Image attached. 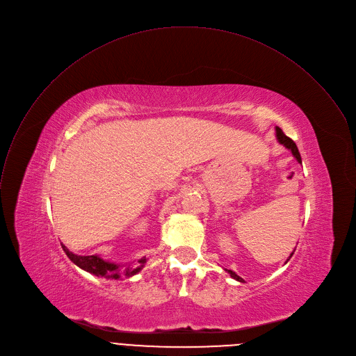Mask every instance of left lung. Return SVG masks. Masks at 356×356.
<instances>
[{"label": "left lung", "instance_id": "8db88e82", "mask_svg": "<svg viewBox=\"0 0 356 356\" xmlns=\"http://www.w3.org/2000/svg\"><path fill=\"white\" fill-rule=\"evenodd\" d=\"M276 136H277V140L280 141V143H282L283 146H285V147H288L289 150H292V153H293V156L298 159V161L302 163V157H300L299 149H298L295 141H293L291 137H288L285 133H283L280 127H276ZM292 255H293V252H292ZM292 255H291V257H292ZM291 257H289V258H291ZM226 270H229V269H226ZM229 273H230L232 277H234V279H237V280H240V282H244V280H243L238 275H236L233 270H229Z\"/></svg>", "mask_w": 356, "mask_h": 356}]
</instances>
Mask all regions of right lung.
Returning a JSON list of instances; mask_svg holds the SVG:
<instances>
[{"label": "right lung", "mask_w": 356, "mask_h": 356, "mask_svg": "<svg viewBox=\"0 0 356 356\" xmlns=\"http://www.w3.org/2000/svg\"><path fill=\"white\" fill-rule=\"evenodd\" d=\"M61 247H63V250H64V252H65V255L73 261L77 266H80V268H83L84 270H87V272H91V273H94V275H97V276H104V277H108V279H119V277H130L131 275H134V273H137L140 269H141V266L145 265V262H146V257L145 258H141L140 261H138V264H141V266H138V268H124V269H120L116 264H111V262H106V261H104L102 258H99V257H97V255H76V254H73V252H70L68 250H67V247L65 245H63L61 244Z\"/></svg>", "instance_id": "right-lung-1"}]
</instances>
